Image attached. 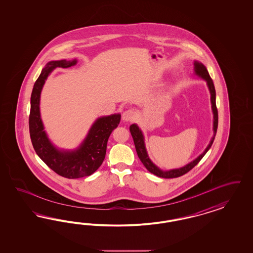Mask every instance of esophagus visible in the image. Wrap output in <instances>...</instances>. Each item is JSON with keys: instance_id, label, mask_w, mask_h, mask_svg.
Wrapping results in <instances>:
<instances>
[{"instance_id": "obj_1", "label": "esophagus", "mask_w": 253, "mask_h": 253, "mask_svg": "<svg viewBox=\"0 0 253 253\" xmlns=\"http://www.w3.org/2000/svg\"><path fill=\"white\" fill-rule=\"evenodd\" d=\"M134 118H135V113L132 109H127L123 112V120L124 122H130L134 120Z\"/></svg>"}]
</instances>
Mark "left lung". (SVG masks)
Here are the masks:
<instances>
[{
    "instance_id": "1",
    "label": "left lung",
    "mask_w": 253,
    "mask_h": 253,
    "mask_svg": "<svg viewBox=\"0 0 253 253\" xmlns=\"http://www.w3.org/2000/svg\"><path fill=\"white\" fill-rule=\"evenodd\" d=\"M195 71L196 74L199 75V77L203 78L204 80H206L207 82L210 92H211V107H212V111H213V118H214V122H213V130H214V134L213 137L211 139L210 145L208 146L207 148L205 149V151L199 156V158H197L194 161L190 162L189 164L185 165L183 168L176 169H171L168 171H163L160 169L158 168L156 165H154L153 162L149 160L147 153H146V147H145V143H144V137L143 134L141 132V130H139L137 125L135 124H131L130 126V131L133 142H134V146L135 149L137 152L138 157L140 159V161H142V163L144 164V166L147 169L148 171H150L151 173H153L157 176L161 177V178H176V177L182 176L185 173H187L189 170H191L199 161H201V159L205 156V154L207 153L208 150L211 148V146L212 145L213 141H214L215 135L217 132V128H218V109L216 107V92H215L214 84L213 82L211 80V78L210 76L207 69L205 68L204 65H202L199 62H195Z\"/></svg>"
}]
</instances>
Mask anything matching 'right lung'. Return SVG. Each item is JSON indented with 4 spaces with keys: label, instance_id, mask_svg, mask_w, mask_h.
I'll return each instance as SVG.
<instances>
[{
    "label": "right lung",
    "instance_id": "right-lung-1",
    "mask_svg": "<svg viewBox=\"0 0 253 253\" xmlns=\"http://www.w3.org/2000/svg\"><path fill=\"white\" fill-rule=\"evenodd\" d=\"M76 63L77 60H59L49 62L46 65L33 86L29 117L30 135L35 152L54 172L69 179L89 176L99 168L106 157L108 138L121 122L120 114L100 118L92 125L83 145L72 152L59 151L50 143L40 116L41 91L53 69H66Z\"/></svg>",
    "mask_w": 253,
    "mask_h": 253
}]
</instances>
